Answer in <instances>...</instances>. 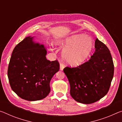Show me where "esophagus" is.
Returning <instances> with one entry per match:
<instances>
[{
    "instance_id": "obj_1",
    "label": "esophagus",
    "mask_w": 122,
    "mask_h": 122,
    "mask_svg": "<svg viewBox=\"0 0 122 122\" xmlns=\"http://www.w3.org/2000/svg\"><path fill=\"white\" fill-rule=\"evenodd\" d=\"M65 68V65L63 64V63H60V71H63V69Z\"/></svg>"
}]
</instances>
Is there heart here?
<instances>
[{
	"label": "heart",
	"mask_w": 122,
	"mask_h": 122,
	"mask_svg": "<svg viewBox=\"0 0 122 122\" xmlns=\"http://www.w3.org/2000/svg\"><path fill=\"white\" fill-rule=\"evenodd\" d=\"M55 44L63 48L62 57L68 65L78 66L90 56L93 47L92 38L84 34H75L56 41Z\"/></svg>",
	"instance_id": "1"
}]
</instances>
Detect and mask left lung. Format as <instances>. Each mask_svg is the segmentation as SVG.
<instances>
[{"label":"left lung","mask_w":122,"mask_h":122,"mask_svg":"<svg viewBox=\"0 0 122 122\" xmlns=\"http://www.w3.org/2000/svg\"><path fill=\"white\" fill-rule=\"evenodd\" d=\"M95 48L88 61L75 68L63 69L70 84L71 96L80 103H93L104 97L113 77L114 65L109 49L98 38Z\"/></svg>","instance_id":"obj_1"}]
</instances>
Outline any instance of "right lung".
Segmentation results:
<instances>
[{
	"label": "right lung",
	"mask_w": 122,
	"mask_h": 122,
	"mask_svg": "<svg viewBox=\"0 0 122 122\" xmlns=\"http://www.w3.org/2000/svg\"><path fill=\"white\" fill-rule=\"evenodd\" d=\"M35 37H26L15 47L7 71L13 91L28 101L41 100L49 94L50 81L60 68L57 60H48L46 47Z\"/></svg>",
	"instance_id": "1"
}]
</instances>
